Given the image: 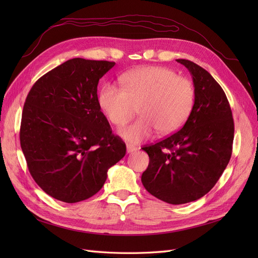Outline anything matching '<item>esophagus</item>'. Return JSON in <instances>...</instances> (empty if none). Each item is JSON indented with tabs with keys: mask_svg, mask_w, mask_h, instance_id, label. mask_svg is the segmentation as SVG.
Masks as SVG:
<instances>
[{
	"mask_svg": "<svg viewBox=\"0 0 258 258\" xmlns=\"http://www.w3.org/2000/svg\"><path fill=\"white\" fill-rule=\"evenodd\" d=\"M137 150H138V148L136 146H134V145H130V144L127 145V153H134Z\"/></svg>",
	"mask_w": 258,
	"mask_h": 258,
	"instance_id": "obj_1",
	"label": "esophagus"
}]
</instances>
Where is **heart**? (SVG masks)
I'll return each mask as SVG.
<instances>
[{"mask_svg": "<svg viewBox=\"0 0 258 258\" xmlns=\"http://www.w3.org/2000/svg\"><path fill=\"white\" fill-rule=\"evenodd\" d=\"M121 88L104 85L99 103L116 126L129 121L138 111L141 117L118 130L130 143L151 138L156 131L162 136L176 131L188 118L195 102L192 83L163 67H145L120 77Z\"/></svg>", "mask_w": 258, "mask_h": 258, "instance_id": "1", "label": "heart"}]
</instances>
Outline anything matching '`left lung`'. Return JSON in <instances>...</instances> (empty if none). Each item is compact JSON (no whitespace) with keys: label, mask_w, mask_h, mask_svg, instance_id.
I'll use <instances>...</instances> for the list:
<instances>
[{"label":"left lung","mask_w":258,"mask_h":258,"mask_svg":"<svg viewBox=\"0 0 258 258\" xmlns=\"http://www.w3.org/2000/svg\"><path fill=\"white\" fill-rule=\"evenodd\" d=\"M176 61L192 77V110L178 131L142 147L150 157L142 184L170 205L188 204L213 188L230 160L235 132L231 108L220 84L194 62Z\"/></svg>","instance_id":"left-lung-1"}]
</instances>
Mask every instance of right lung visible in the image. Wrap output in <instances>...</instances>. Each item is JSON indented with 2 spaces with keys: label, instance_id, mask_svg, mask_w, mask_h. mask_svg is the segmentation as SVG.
<instances>
[{
  "label": "right lung",
  "instance_id": "1",
  "mask_svg": "<svg viewBox=\"0 0 258 258\" xmlns=\"http://www.w3.org/2000/svg\"><path fill=\"white\" fill-rule=\"evenodd\" d=\"M115 62L74 58L32 86L23 105L20 145L31 175L52 198L75 204L104 185L126 155L98 100V83Z\"/></svg>",
  "mask_w": 258,
  "mask_h": 258
}]
</instances>
